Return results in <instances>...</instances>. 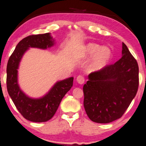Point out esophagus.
I'll list each match as a JSON object with an SVG mask.
<instances>
[{
  "label": "esophagus",
  "mask_w": 146,
  "mask_h": 146,
  "mask_svg": "<svg viewBox=\"0 0 146 146\" xmlns=\"http://www.w3.org/2000/svg\"><path fill=\"white\" fill-rule=\"evenodd\" d=\"M77 82H78V84H83L84 83V82H85V79L82 75H79L78 76V78H77Z\"/></svg>",
  "instance_id": "obj_1"
}]
</instances>
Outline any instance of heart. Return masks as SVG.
<instances>
[{"label": "heart", "mask_w": 146, "mask_h": 146, "mask_svg": "<svg viewBox=\"0 0 146 146\" xmlns=\"http://www.w3.org/2000/svg\"><path fill=\"white\" fill-rule=\"evenodd\" d=\"M93 55L87 66L89 72L101 71L112 59V52L108 47L103 46L95 43H89L83 47L82 56L89 57Z\"/></svg>", "instance_id": "heart-1"}]
</instances>
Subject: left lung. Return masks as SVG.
I'll return each mask as SVG.
<instances>
[{
	"mask_svg": "<svg viewBox=\"0 0 146 146\" xmlns=\"http://www.w3.org/2000/svg\"><path fill=\"white\" fill-rule=\"evenodd\" d=\"M84 85V106L94 122L107 124L122 117L136 95L139 66L122 43V58L115 64L90 73Z\"/></svg>",
	"mask_w": 146,
	"mask_h": 146,
	"instance_id": "1",
	"label": "left lung"
}]
</instances>
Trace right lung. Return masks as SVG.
<instances>
[{
	"instance_id": "obj_1",
	"label": "right lung",
	"mask_w": 146,
	"mask_h": 146,
	"mask_svg": "<svg viewBox=\"0 0 146 146\" xmlns=\"http://www.w3.org/2000/svg\"><path fill=\"white\" fill-rule=\"evenodd\" d=\"M55 44L50 33L31 35L23 38L15 47L7 66V87L10 97L19 112L26 120L43 122L50 120L57 111L62 98L71 88L73 78L58 81L45 95L30 97L21 90L18 84V68L24 54L29 48L47 50Z\"/></svg>"
}]
</instances>
